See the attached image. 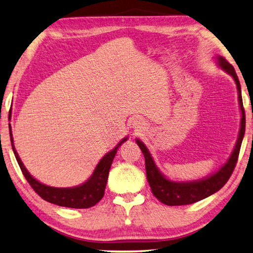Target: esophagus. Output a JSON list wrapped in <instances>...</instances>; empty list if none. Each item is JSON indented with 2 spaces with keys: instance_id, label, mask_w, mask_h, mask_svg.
<instances>
[{
  "instance_id": "34e87169",
  "label": "esophagus",
  "mask_w": 253,
  "mask_h": 253,
  "mask_svg": "<svg viewBox=\"0 0 253 253\" xmlns=\"http://www.w3.org/2000/svg\"><path fill=\"white\" fill-rule=\"evenodd\" d=\"M133 126L135 128H141L143 126V123L141 120H134L133 121Z\"/></svg>"
}]
</instances>
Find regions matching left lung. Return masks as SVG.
<instances>
[{"mask_svg": "<svg viewBox=\"0 0 253 253\" xmlns=\"http://www.w3.org/2000/svg\"><path fill=\"white\" fill-rule=\"evenodd\" d=\"M218 64L222 69H225L228 74H230L233 79H235L237 89H238V98H239V104L242 113L241 118V127L238 136V141L236 143V147L233 149L230 159L228 160L227 163L219 169L216 174L209 176L207 178H204L197 182H189V183H175L171 180L165 178L162 175L159 169L155 166V163L150 154L149 150L146 146L139 140H136L137 145L142 151L143 155L145 159V169H146V178L150 184L154 196L159 199L161 203H163L168 206H182V205H189L196 202L202 201L211 195L215 194L219 189L223 187L228 179L230 178L233 169L236 168L238 156H239L240 147L242 140H244L245 130H246V114L244 103H242L241 97V88L240 83L236 74V70L233 66L227 61L223 57H218Z\"/></svg>", "mask_w": 253, "mask_h": 253, "instance_id": "obj_1", "label": "left lung"}]
</instances>
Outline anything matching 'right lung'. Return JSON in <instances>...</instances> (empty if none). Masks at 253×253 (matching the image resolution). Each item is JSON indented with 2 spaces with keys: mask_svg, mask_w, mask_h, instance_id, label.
<instances>
[{
  "mask_svg": "<svg viewBox=\"0 0 253 253\" xmlns=\"http://www.w3.org/2000/svg\"><path fill=\"white\" fill-rule=\"evenodd\" d=\"M9 137H11L14 155L16 157V161L18 165H20L22 173L25 176L27 182L30 183L31 187L35 190V193L40 195L44 201L48 203L58 205V206L61 207L79 209L92 207L98 202L101 201V198L104 195V189H106L109 170H110L112 161L117 154L119 147L122 145L123 142L126 141V137L111 152H109L108 154L102 157V160L99 162L96 169H94L92 176L84 184L73 188H56L40 183L28 173L25 166L23 165L21 159L18 157L17 152L13 146V135L11 126H9Z\"/></svg>",
  "mask_w": 253,
  "mask_h": 253,
  "instance_id": "right-lung-1",
  "label": "right lung"
}]
</instances>
